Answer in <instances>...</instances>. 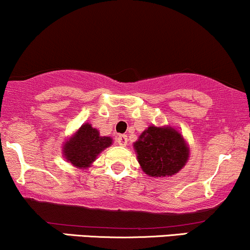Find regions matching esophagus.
I'll return each mask as SVG.
<instances>
[{
  "instance_id": "obj_1",
  "label": "esophagus",
  "mask_w": 250,
  "mask_h": 250,
  "mask_svg": "<svg viewBox=\"0 0 250 250\" xmlns=\"http://www.w3.org/2000/svg\"><path fill=\"white\" fill-rule=\"evenodd\" d=\"M115 142H117V144H119V146H125L126 144H127V136L126 135L117 136L115 137Z\"/></svg>"
}]
</instances>
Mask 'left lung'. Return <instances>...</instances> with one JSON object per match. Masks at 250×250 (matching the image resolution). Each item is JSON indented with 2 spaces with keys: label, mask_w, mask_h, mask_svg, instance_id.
Wrapping results in <instances>:
<instances>
[{
  "label": "left lung",
  "mask_w": 250,
  "mask_h": 250,
  "mask_svg": "<svg viewBox=\"0 0 250 250\" xmlns=\"http://www.w3.org/2000/svg\"><path fill=\"white\" fill-rule=\"evenodd\" d=\"M133 147L143 171L152 178L175 175L185 167L189 156L184 137L170 126H149Z\"/></svg>",
  "instance_id": "1"
}]
</instances>
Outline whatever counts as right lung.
I'll list each match as a JSON object with an SVG mask.
<instances>
[{
	"label": "right lung",
	"instance_id": "obj_1",
	"mask_svg": "<svg viewBox=\"0 0 250 250\" xmlns=\"http://www.w3.org/2000/svg\"><path fill=\"white\" fill-rule=\"evenodd\" d=\"M112 144L111 137L100 136L99 131L85 123L63 146L66 161L77 168H88L103 150Z\"/></svg>",
	"mask_w": 250,
	"mask_h": 250
}]
</instances>
